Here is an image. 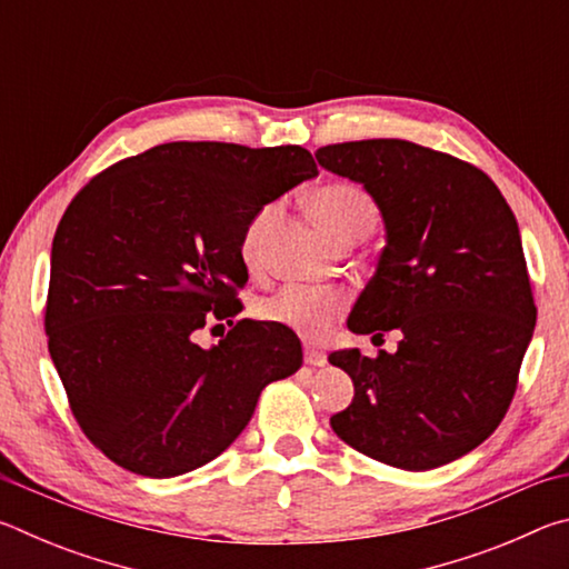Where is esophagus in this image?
<instances>
[{
    "label": "esophagus",
    "mask_w": 569,
    "mask_h": 569,
    "mask_svg": "<svg viewBox=\"0 0 569 569\" xmlns=\"http://www.w3.org/2000/svg\"><path fill=\"white\" fill-rule=\"evenodd\" d=\"M303 361H306L308 366H326V353L319 351V349H311V346H306Z\"/></svg>",
    "instance_id": "obj_1"
}]
</instances>
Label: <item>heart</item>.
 Returning a JSON list of instances; mask_svg holds the SVG:
<instances>
[{"instance_id":"obj_1","label":"heart","mask_w":569,"mask_h":569,"mask_svg":"<svg viewBox=\"0 0 569 569\" xmlns=\"http://www.w3.org/2000/svg\"><path fill=\"white\" fill-rule=\"evenodd\" d=\"M271 213L273 208H263L243 230L240 258L248 266L256 263L258 240H261ZM311 216L323 233L336 240L343 233H353V230L369 233L377 223V206H373L369 192L353 186V182H329V186L313 192ZM346 306H349V296L339 288L288 283L278 288L271 298H266L261 303V316L266 321L288 326L306 339H323L331 331V326L341 319Z\"/></svg>"}]
</instances>
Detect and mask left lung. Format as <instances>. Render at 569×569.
I'll list each match as a JSON object with an SVG mask.
<instances>
[{
	"label": "left lung",
	"mask_w": 569,
	"mask_h": 569,
	"mask_svg": "<svg viewBox=\"0 0 569 569\" xmlns=\"http://www.w3.org/2000/svg\"><path fill=\"white\" fill-rule=\"evenodd\" d=\"M316 160L361 182L387 228L349 329L401 331L393 353L329 356L353 381L351 407L331 427L383 465H449L505 419L532 341L537 306L515 213L479 168L409 140L339 142Z\"/></svg>",
	"instance_id": "8db88e82"
}]
</instances>
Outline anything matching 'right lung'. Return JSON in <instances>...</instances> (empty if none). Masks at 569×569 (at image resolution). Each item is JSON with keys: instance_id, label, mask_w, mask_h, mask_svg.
<instances>
[{"instance_id": "right-lung-1", "label": "right lung", "mask_w": 569, "mask_h": 569, "mask_svg": "<svg viewBox=\"0 0 569 569\" xmlns=\"http://www.w3.org/2000/svg\"><path fill=\"white\" fill-rule=\"evenodd\" d=\"M316 176L301 146L166 142L67 206L44 331L77 423L114 465L156 479L208 465L268 383L301 369V341L281 323L243 319L210 349L196 331L240 311L246 226Z\"/></svg>"}]
</instances>
